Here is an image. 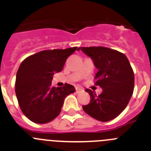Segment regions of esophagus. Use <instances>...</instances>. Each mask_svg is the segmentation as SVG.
<instances>
[{
  "mask_svg": "<svg viewBox=\"0 0 151 151\" xmlns=\"http://www.w3.org/2000/svg\"><path fill=\"white\" fill-rule=\"evenodd\" d=\"M76 91L77 94H79V93H82L83 91V89L81 88H76Z\"/></svg>",
  "mask_w": 151,
  "mask_h": 151,
  "instance_id": "esophagus-1",
  "label": "esophagus"
}]
</instances>
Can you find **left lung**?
Listing matches in <instances>:
<instances>
[{
    "instance_id": "1",
    "label": "left lung",
    "mask_w": 151,
    "mask_h": 151,
    "mask_svg": "<svg viewBox=\"0 0 151 151\" xmlns=\"http://www.w3.org/2000/svg\"><path fill=\"white\" fill-rule=\"evenodd\" d=\"M90 57L97 69L95 85L103 89L97 96L90 89L91 101L82 106L97 120L107 122L118 116L127 106L133 94L134 76L129 60L122 53L105 47H78Z\"/></svg>"
}]
</instances>
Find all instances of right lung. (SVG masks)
Here are the masks:
<instances>
[{
	"mask_svg": "<svg viewBox=\"0 0 151 151\" xmlns=\"http://www.w3.org/2000/svg\"><path fill=\"white\" fill-rule=\"evenodd\" d=\"M77 47L42 50L24 60L17 73L15 91L23 114L32 122L45 124L59 115L64 99L75 92L74 86H51L53 76L62 71L66 59Z\"/></svg>",
	"mask_w": 151,
	"mask_h": 151,
	"instance_id": "obj_1",
	"label": "right lung"
}]
</instances>
